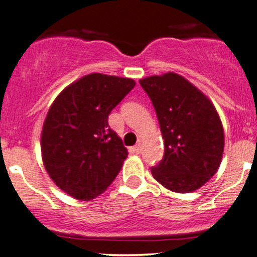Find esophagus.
Returning a JSON list of instances; mask_svg holds the SVG:
<instances>
[{
  "label": "esophagus",
  "instance_id": "esophagus-1",
  "mask_svg": "<svg viewBox=\"0 0 257 257\" xmlns=\"http://www.w3.org/2000/svg\"><path fill=\"white\" fill-rule=\"evenodd\" d=\"M133 151H134L135 153H140L141 151H143V146H141L140 144H138V145H135L134 147H133Z\"/></svg>",
  "mask_w": 257,
  "mask_h": 257
}]
</instances>
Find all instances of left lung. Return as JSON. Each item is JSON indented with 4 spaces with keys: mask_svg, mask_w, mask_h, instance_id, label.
<instances>
[{
    "mask_svg": "<svg viewBox=\"0 0 257 257\" xmlns=\"http://www.w3.org/2000/svg\"><path fill=\"white\" fill-rule=\"evenodd\" d=\"M157 113L164 157L151 173L173 192L188 193L219 170L225 134L210 99L175 72L140 79Z\"/></svg>",
    "mask_w": 257,
    "mask_h": 257,
    "instance_id": "8db88e82",
    "label": "left lung"
}]
</instances>
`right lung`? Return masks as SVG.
<instances>
[{
	"label": "right lung",
	"instance_id": "right-lung-1",
	"mask_svg": "<svg viewBox=\"0 0 257 257\" xmlns=\"http://www.w3.org/2000/svg\"><path fill=\"white\" fill-rule=\"evenodd\" d=\"M134 87L132 78L90 73L67 85L49 107L41 134L43 166L75 199L96 198L118 175L128 151L107 119Z\"/></svg>",
	"mask_w": 257,
	"mask_h": 257
}]
</instances>
